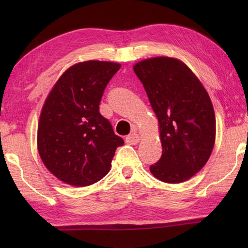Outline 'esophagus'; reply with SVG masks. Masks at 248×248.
I'll return each instance as SVG.
<instances>
[{
    "label": "esophagus",
    "mask_w": 248,
    "mask_h": 248,
    "mask_svg": "<svg viewBox=\"0 0 248 248\" xmlns=\"http://www.w3.org/2000/svg\"><path fill=\"white\" fill-rule=\"evenodd\" d=\"M139 141H140V137L138 136L137 132H132V133H130L129 136L125 137V142H127L128 144L136 145L139 143Z\"/></svg>",
    "instance_id": "obj_1"
}]
</instances>
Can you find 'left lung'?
Returning <instances> with one entry per match:
<instances>
[{
    "label": "left lung",
    "instance_id": "1",
    "mask_svg": "<svg viewBox=\"0 0 248 248\" xmlns=\"http://www.w3.org/2000/svg\"><path fill=\"white\" fill-rule=\"evenodd\" d=\"M156 115L162 156L150 166L154 177L183 183L202 169L216 140V117L202 84L182 61L146 59L133 66Z\"/></svg>",
    "mask_w": 248,
    "mask_h": 248
}]
</instances>
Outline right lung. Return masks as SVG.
Returning a JSON list of instances; mask_svg holds the SVG:
<instances>
[{
    "label": "right lung",
    "instance_id": "add662e5",
    "mask_svg": "<svg viewBox=\"0 0 248 248\" xmlns=\"http://www.w3.org/2000/svg\"><path fill=\"white\" fill-rule=\"evenodd\" d=\"M120 64L86 61L58 79L40 114L38 152L46 167L72 186H90L106 175L116 149L124 145L99 112L104 91Z\"/></svg>",
    "mask_w": 248,
    "mask_h": 248
}]
</instances>
